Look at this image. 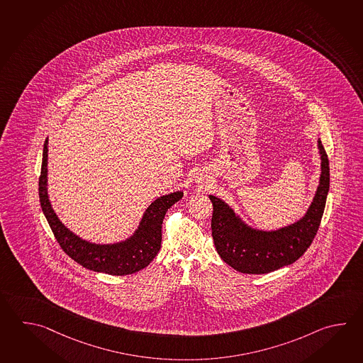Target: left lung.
I'll return each instance as SVG.
<instances>
[{
  "mask_svg": "<svg viewBox=\"0 0 363 363\" xmlns=\"http://www.w3.org/2000/svg\"><path fill=\"white\" fill-rule=\"evenodd\" d=\"M320 177L306 213L277 230L252 228L228 203L208 195L213 204L212 237L216 251L228 265L245 274H267L294 264L311 247L323 216L330 189L328 157L320 140Z\"/></svg>",
  "mask_w": 363,
  "mask_h": 363,
  "instance_id": "1",
  "label": "left lung"
}]
</instances>
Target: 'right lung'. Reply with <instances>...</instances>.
Returning <instances> with one entry per match:
<instances>
[{
    "mask_svg": "<svg viewBox=\"0 0 363 363\" xmlns=\"http://www.w3.org/2000/svg\"><path fill=\"white\" fill-rule=\"evenodd\" d=\"M48 143L49 140L46 138L41 176L38 179V195L43 212L62 250L77 264L96 273L128 275L147 267L162 245L164 216L174 203L182 199L184 193L174 191L154 200L142 216L138 229L125 240L110 245L91 243L65 226L52 209L48 195Z\"/></svg>",
    "mask_w": 363,
    "mask_h": 363,
    "instance_id": "add662e5",
    "label": "right lung"
}]
</instances>
